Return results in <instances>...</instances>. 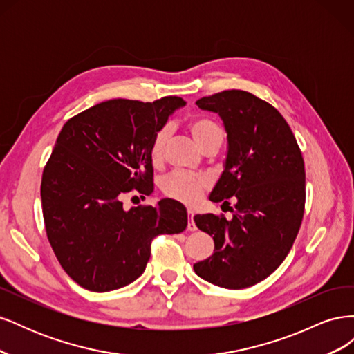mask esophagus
<instances>
[{"label":"esophagus","instance_id":"obj_1","mask_svg":"<svg viewBox=\"0 0 354 354\" xmlns=\"http://www.w3.org/2000/svg\"><path fill=\"white\" fill-rule=\"evenodd\" d=\"M187 230H189V232H195V230H196V224H195V221H194V212H192V211H189Z\"/></svg>","mask_w":354,"mask_h":354}]
</instances>
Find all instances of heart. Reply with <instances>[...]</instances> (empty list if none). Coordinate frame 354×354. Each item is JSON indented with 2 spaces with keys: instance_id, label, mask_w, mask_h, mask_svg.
<instances>
[{
  "instance_id": "heart-1",
  "label": "heart",
  "mask_w": 354,
  "mask_h": 354,
  "mask_svg": "<svg viewBox=\"0 0 354 354\" xmlns=\"http://www.w3.org/2000/svg\"><path fill=\"white\" fill-rule=\"evenodd\" d=\"M187 128L202 151H207L214 145H221L224 131L221 125L208 116H195L187 122ZM168 142V130L160 128L152 138L151 159L153 164H159L164 159L165 146ZM208 187V180L202 176H192L183 173H173L160 181V190L164 195L183 203H195Z\"/></svg>"
}]
</instances>
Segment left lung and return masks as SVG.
I'll return each instance as SVG.
<instances>
[{
    "mask_svg": "<svg viewBox=\"0 0 354 354\" xmlns=\"http://www.w3.org/2000/svg\"><path fill=\"white\" fill-rule=\"evenodd\" d=\"M216 112L227 133V156L209 199L229 203L233 217L196 214L199 230L214 239V254L195 273L221 288L261 282L286 259L303 221L306 171L301 151L279 111L257 95L226 90L196 102Z\"/></svg>",
    "mask_w": 354,
    "mask_h": 354,
    "instance_id": "8db88e82",
    "label": "left lung"
}]
</instances>
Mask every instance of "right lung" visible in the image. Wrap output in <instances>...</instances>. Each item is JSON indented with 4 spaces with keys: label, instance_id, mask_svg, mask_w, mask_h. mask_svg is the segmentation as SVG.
I'll return each instance as SVG.
<instances>
[{
    "label": "right lung",
    "instance_id": "1",
    "mask_svg": "<svg viewBox=\"0 0 354 354\" xmlns=\"http://www.w3.org/2000/svg\"><path fill=\"white\" fill-rule=\"evenodd\" d=\"M185 104L176 95L153 103L113 99L63 125L42 173V216L63 270L88 291L134 282L151 259L152 239L186 229L178 201L122 207L128 192L143 198L153 192L152 138Z\"/></svg>",
    "mask_w": 354,
    "mask_h": 354
}]
</instances>
